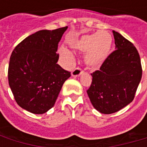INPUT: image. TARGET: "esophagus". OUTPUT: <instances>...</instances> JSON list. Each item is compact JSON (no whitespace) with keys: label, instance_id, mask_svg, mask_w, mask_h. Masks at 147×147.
<instances>
[{"label":"esophagus","instance_id":"34e87169","mask_svg":"<svg viewBox=\"0 0 147 147\" xmlns=\"http://www.w3.org/2000/svg\"><path fill=\"white\" fill-rule=\"evenodd\" d=\"M83 72V70L80 68V67H76L73 71H72V72H71V76L74 77H76L80 76L81 74Z\"/></svg>","mask_w":147,"mask_h":147}]
</instances>
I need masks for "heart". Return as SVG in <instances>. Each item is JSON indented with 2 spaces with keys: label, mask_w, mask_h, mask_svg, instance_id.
I'll return each mask as SVG.
<instances>
[{
  "label": "heart",
  "mask_w": 147,
  "mask_h": 147,
  "mask_svg": "<svg viewBox=\"0 0 147 147\" xmlns=\"http://www.w3.org/2000/svg\"><path fill=\"white\" fill-rule=\"evenodd\" d=\"M112 37L107 31H100L83 35L71 42V48L79 51H86L85 60L88 65L96 67L102 64L109 53L112 46ZM60 54L64 58L71 59V53L65 48L60 49Z\"/></svg>",
  "instance_id": "1"
}]
</instances>
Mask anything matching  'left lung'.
Instances as JSON below:
<instances>
[{"instance_id":"1","label":"left lung","mask_w":147,"mask_h":147,"mask_svg":"<svg viewBox=\"0 0 147 147\" xmlns=\"http://www.w3.org/2000/svg\"><path fill=\"white\" fill-rule=\"evenodd\" d=\"M113 33L117 49L91 73L92 82L86 90L93 106L104 114L116 113L132 102L142 78L138 50L120 33Z\"/></svg>"}]
</instances>
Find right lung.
Wrapping results in <instances>:
<instances>
[{"instance_id":"add662e5","label":"right lung","mask_w":147,"mask_h":147,"mask_svg":"<svg viewBox=\"0 0 147 147\" xmlns=\"http://www.w3.org/2000/svg\"><path fill=\"white\" fill-rule=\"evenodd\" d=\"M67 27L42 30L23 40L12 51L8 65L9 86L21 108L34 114L53 107L71 72L57 64L58 43Z\"/></svg>"}]
</instances>
